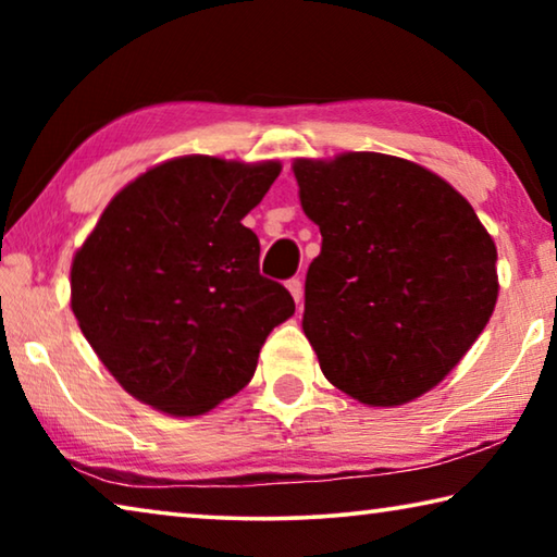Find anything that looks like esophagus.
<instances>
[{"label": "esophagus", "instance_id": "1", "mask_svg": "<svg viewBox=\"0 0 557 557\" xmlns=\"http://www.w3.org/2000/svg\"><path fill=\"white\" fill-rule=\"evenodd\" d=\"M287 289H289V295H292V299L297 301H301V297H305V287H301V280L299 277H292V280H287Z\"/></svg>", "mask_w": 557, "mask_h": 557}]
</instances>
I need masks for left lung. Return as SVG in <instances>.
Returning <instances> with one entry per match:
<instances>
[{"mask_svg":"<svg viewBox=\"0 0 557 557\" xmlns=\"http://www.w3.org/2000/svg\"><path fill=\"white\" fill-rule=\"evenodd\" d=\"M322 252L301 329L326 381L366 405H400L445 379L492 317L496 245L469 201L408 159H295Z\"/></svg>","mask_w":557,"mask_h":557,"instance_id":"obj_1","label":"left lung"}]
</instances>
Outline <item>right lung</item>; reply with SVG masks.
I'll return each mask as SVG.
<instances>
[{"instance_id": "right-lung-1", "label": "right lung", "mask_w": 557, "mask_h": 557, "mask_svg": "<svg viewBox=\"0 0 557 557\" xmlns=\"http://www.w3.org/2000/svg\"><path fill=\"white\" fill-rule=\"evenodd\" d=\"M280 169L169 159L122 188L75 252L71 309L132 398L174 418L209 412L250 383L268 334L295 314L240 223Z\"/></svg>"}]
</instances>
